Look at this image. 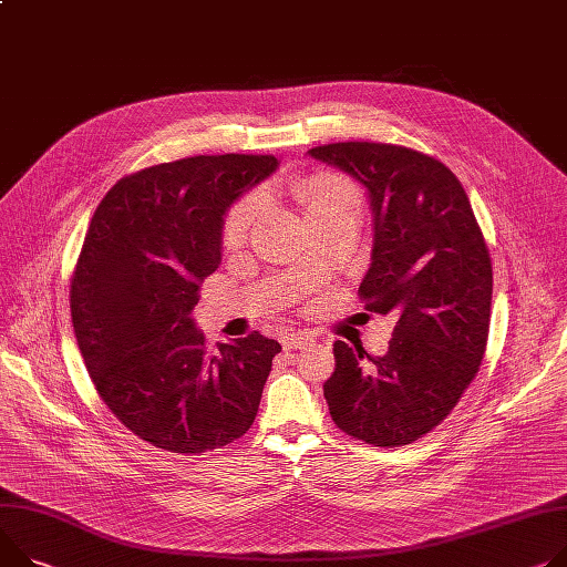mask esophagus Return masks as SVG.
I'll list each match as a JSON object with an SVG mask.
<instances>
[{"instance_id":"34e87169","label":"esophagus","mask_w":567,"mask_h":567,"mask_svg":"<svg viewBox=\"0 0 567 567\" xmlns=\"http://www.w3.org/2000/svg\"><path fill=\"white\" fill-rule=\"evenodd\" d=\"M313 342V336L307 331H295V333H286L281 338V344L286 352H295V350H303V347Z\"/></svg>"}]
</instances>
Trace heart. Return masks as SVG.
I'll return each instance as SVG.
<instances>
[{"instance_id":"1","label":"heart","mask_w":567,"mask_h":567,"mask_svg":"<svg viewBox=\"0 0 567 567\" xmlns=\"http://www.w3.org/2000/svg\"><path fill=\"white\" fill-rule=\"evenodd\" d=\"M290 195L309 210L311 217L347 206V204H359V190L357 186L342 177V174L336 172H318L311 174L307 179H299L290 184ZM260 210H264V199H260L258 193H251L243 197L227 215L225 229H223V240L229 247H238L247 240L251 227L260 217Z\"/></svg>"}]
</instances>
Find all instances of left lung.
Segmentation results:
<instances>
[{
  "mask_svg": "<svg viewBox=\"0 0 567 567\" xmlns=\"http://www.w3.org/2000/svg\"><path fill=\"white\" fill-rule=\"evenodd\" d=\"M309 154L368 188L374 249L359 297L368 311L398 318L383 357L333 342L336 370L324 381L331 420L374 447L411 445L452 413L486 354V238L456 174L439 158L368 141Z\"/></svg>",
  "mask_w": 567,
  "mask_h": 567,
  "instance_id": "1",
  "label": "left lung"
}]
</instances>
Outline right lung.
<instances>
[{
  "mask_svg": "<svg viewBox=\"0 0 567 567\" xmlns=\"http://www.w3.org/2000/svg\"><path fill=\"white\" fill-rule=\"evenodd\" d=\"M277 169L272 154L188 156L122 177L100 202L70 281L79 352L111 413L195 456L251 426L281 344L251 331L208 350L190 311L220 266L223 215Z\"/></svg>",
  "mask_w": 567,
  "mask_h": 567,
  "instance_id": "obj_1",
  "label": "right lung"
}]
</instances>
